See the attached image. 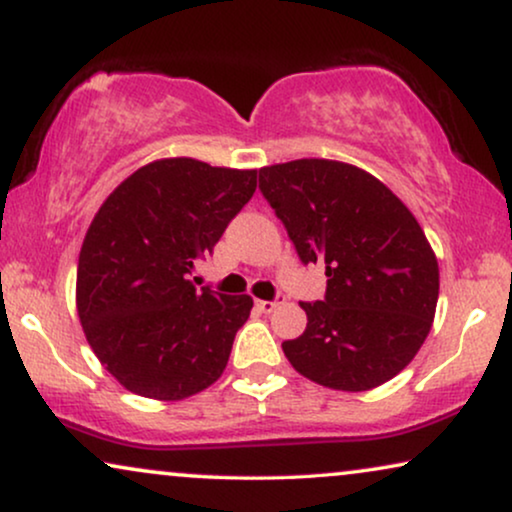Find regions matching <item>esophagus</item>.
Masks as SVG:
<instances>
[{
    "label": "esophagus",
    "instance_id": "34e87169",
    "mask_svg": "<svg viewBox=\"0 0 512 512\" xmlns=\"http://www.w3.org/2000/svg\"><path fill=\"white\" fill-rule=\"evenodd\" d=\"M279 305H282V298H277V300H256V307H258V310H261L263 314L275 312Z\"/></svg>",
    "mask_w": 512,
    "mask_h": 512
}]
</instances>
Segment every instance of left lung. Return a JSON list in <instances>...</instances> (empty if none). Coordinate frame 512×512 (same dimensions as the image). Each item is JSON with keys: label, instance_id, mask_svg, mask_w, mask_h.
<instances>
[{"label": "left lung", "instance_id": "1", "mask_svg": "<svg viewBox=\"0 0 512 512\" xmlns=\"http://www.w3.org/2000/svg\"><path fill=\"white\" fill-rule=\"evenodd\" d=\"M258 184L303 263L326 265V298L300 303L305 333L282 342L307 380L368 391L415 359L438 305V258L415 214L361 167L300 158Z\"/></svg>", "mask_w": 512, "mask_h": 512}]
</instances>
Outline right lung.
Listing matches in <instances>:
<instances>
[{
  "mask_svg": "<svg viewBox=\"0 0 512 512\" xmlns=\"http://www.w3.org/2000/svg\"><path fill=\"white\" fill-rule=\"evenodd\" d=\"M254 191L256 170L160 158L123 179L97 209L81 244L76 312L121 387L181 401L223 375L254 300L198 291L188 275Z\"/></svg>",
  "mask_w": 512,
  "mask_h": 512,
  "instance_id": "add662e5",
  "label": "right lung"
}]
</instances>
